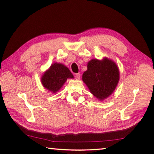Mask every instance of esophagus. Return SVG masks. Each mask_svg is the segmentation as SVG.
<instances>
[{
	"instance_id": "obj_1",
	"label": "esophagus",
	"mask_w": 154,
	"mask_h": 154,
	"mask_svg": "<svg viewBox=\"0 0 154 154\" xmlns=\"http://www.w3.org/2000/svg\"><path fill=\"white\" fill-rule=\"evenodd\" d=\"M80 75H80V73H77V74H75V79L79 80L80 79Z\"/></svg>"
}]
</instances>
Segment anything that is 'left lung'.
<instances>
[{
  "label": "left lung",
  "mask_w": 154,
  "mask_h": 154,
  "mask_svg": "<svg viewBox=\"0 0 154 154\" xmlns=\"http://www.w3.org/2000/svg\"><path fill=\"white\" fill-rule=\"evenodd\" d=\"M119 80V69L114 62L105 58L102 60L92 59L88 63L87 70L82 80L91 94L99 100L112 94Z\"/></svg>",
  "instance_id": "1"
}]
</instances>
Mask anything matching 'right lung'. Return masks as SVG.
I'll return each mask as SVG.
<instances>
[{
	"label": "right lung",
	"mask_w": 154,
	"mask_h": 154,
	"mask_svg": "<svg viewBox=\"0 0 154 154\" xmlns=\"http://www.w3.org/2000/svg\"><path fill=\"white\" fill-rule=\"evenodd\" d=\"M69 78H74L69 69L63 64L55 63L43 75L42 83L46 89L56 93Z\"/></svg>",
	"instance_id": "1"
}]
</instances>
